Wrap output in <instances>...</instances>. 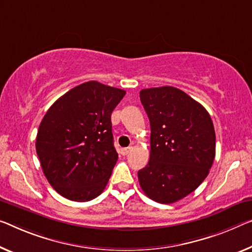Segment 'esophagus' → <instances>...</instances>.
Returning a JSON list of instances; mask_svg holds the SVG:
<instances>
[{
    "instance_id": "1",
    "label": "esophagus",
    "mask_w": 252,
    "mask_h": 252,
    "mask_svg": "<svg viewBox=\"0 0 252 252\" xmlns=\"http://www.w3.org/2000/svg\"><path fill=\"white\" fill-rule=\"evenodd\" d=\"M131 149H133V148H130V146H129V148H124V149L121 150V153L123 154V156H127V154L130 153Z\"/></svg>"
}]
</instances>
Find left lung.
<instances>
[{"label":"left lung","mask_w":252,"mask_h":252,"mask_svg":"<svg viewBox=\"0 0 252 252\" xmlns=\"http://www.w3.org/2000/svg\"><path fill=\"white\" fill-rule=\"evenodd\" d=\"M141 102L151 125L150 160L138 171L149 198L171 204L192 192L215 158V130L207 110L173 87L143 89Z\"/></svg>","instance_id":"8db88e82"}]
</instances>
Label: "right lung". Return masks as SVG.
<instances>
[{"label":"right lung","mask_w":252,"mask_h":252,"mask_svg":"<svg viewBox=\"0 0 252 252\" xmlns=\"http://www.w3.org/2000/svg\"><path fill=\"white\" fill-rule=\"evenodd\" d=\"M125 94L89 81L57 99L44 116L36 151L45 177L61 196L89 202L106 188L118 158L111 113Z\"/></svg>","instance_id":"right-lung-1"}]
</instances>
